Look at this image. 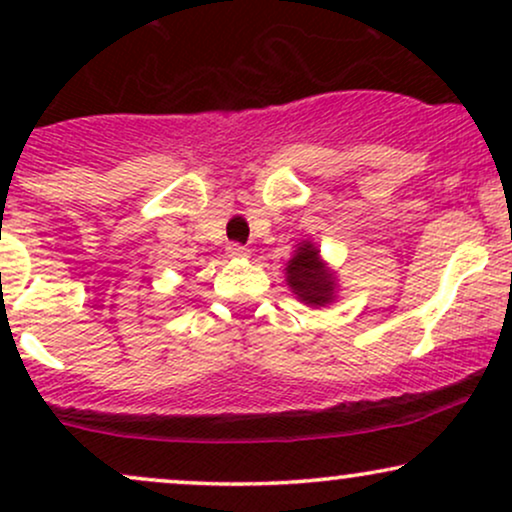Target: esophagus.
Returning <instances> with one entry per match:
<instances>
[{"label": "esophagus", "mask_w": 512, "mask_h": 512, "mask_svg": "<svg viewBox=\"0 0 512 512\" xmlns=\"http://www.w3.org/2000/svg\"><path fill=\"white\" fill-rule=\"evenodd\" d=\"M248 255H250V250L245 248V245H238V243L228 245V257H233V260H245Z\"/></svg>", "instance_id": "34e87169"}]
</instances>
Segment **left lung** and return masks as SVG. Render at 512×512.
Returning a JSON list of instances; mask_svg holds the SVG:
<instances>
[{
  "label": "left lung",
  "mask_w": 512,
  "mask_h": 512,
  "mask_svg": "<svg viewBox=\"0 0 512 512\" xmlns=\"http://www.w3.org/2000/svg\"><path fill=\"white\" fill-rule=\"evenodd\" d=\"M286 281H289L298 301L313 305V308L330 305L337 296L334 272H330L327 264L320 260V250L310 240L298 243L296 252L286 264Z\"/></svg>",
  "instance_id": "left-lung-1"
}]
</instances>
